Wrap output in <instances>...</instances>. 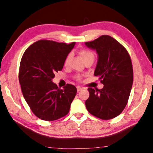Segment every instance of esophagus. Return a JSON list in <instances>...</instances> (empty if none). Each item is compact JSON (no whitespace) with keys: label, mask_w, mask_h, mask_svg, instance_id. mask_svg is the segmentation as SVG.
<instances>
[{"label":"esophagus","mask_w":153,"mask_h":153,"mask_svg":"<svg viewBox=\"0 0 153 153\" xmlns=\"http://www.w3.org/2000/svg\"><path fill=\"white\" fill-rule=\"evenodd\" d=\"M83 89H84V88H82V87H80V86H77V92L81 91V90H82Z\"/></svg>","instance_id":"obj_1"}]
</instances>
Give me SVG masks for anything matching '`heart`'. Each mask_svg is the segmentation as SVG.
Here are the masks:
<instances>
[{"label":"heart","mask_w":153,"mask_h":153,"mask_svg":"<svg viewBox=\"0 0 153 153\" xmlns=\"http://www.w3.org/2000/svg\"><path fill=\"white\" fill-rule=\"evenodd\" d=\"M79 55L81 56V57L82 58L84 61L86 63V61H90V60H93L94 61V53H92V51H88V50H86V49H82V50L79 51ZM71 54H69L67 56V57L65 58V65H67L68 64L69 60L71 59ZM76 79H79L80 77L79 76H76Z\"/></svg>","instance_id":"heart-1"}]
</instances>
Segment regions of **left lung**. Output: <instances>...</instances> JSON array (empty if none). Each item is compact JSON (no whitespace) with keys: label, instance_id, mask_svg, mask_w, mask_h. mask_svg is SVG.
Returning a JSON list of instances; mask_svg holds the SVG:
<instances>
[{"label":"left lung","instance_id":"1","mask_svg":"<svg viewBox=\"0 0 153 153\" xmlns=\"http://www.w3.org/2000/svg\"><path fill=\"white\" fill-rule=\"evenodd\" d=\"M97 51L98 61L94 76L104 85L102 89L89 88L85 105L88 112L102 120H111L123 111L132 87V64L128 51L115 38L108 35L85 42Z\"/></svg>","mask_w":153,"mask_h":153}]
</instances>
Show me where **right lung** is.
<instances>
[{
	"label": "right lung",
	"mask_w": 153,
	"mask_h": 153,
	"mask_svg": "<svg viewBox=\"0 0 153 153\" xmlns=\"http://www.w3.org/2000/svg\"><path fill=\"white\" fill-rule=\"evenodd\" d=\"M75 45L42 40L30 46L23 55L19 73L22 91L31 110L41 120H56L69 113L76 88L67 84L59 88L53 79L62 70Z\"/></svg>",
	"instance_id": "obj_1"
}]
</instances>
